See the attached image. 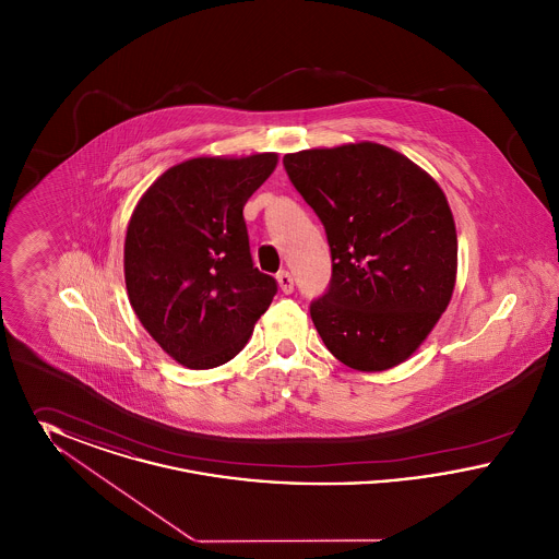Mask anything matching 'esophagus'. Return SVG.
<instances>
[{
	"instance_id": "1",
	"label": "esophagus",
	"mask_w": 559,
	"mask_h": 559,
	"mask_svg": "<svg viewBox=\"0 0 559 559\" xmlns=\"http://www.w3.org/2000/svg\"><path fill=\"white\" fill-rule=\"evenodd\" d=\"M276 281H278V287H281V292H293V276L289 274V272H287V270H281V272L276 274Z\"/></svg>"
}]
</instances>
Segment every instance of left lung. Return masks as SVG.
<instances>
[{
	"label": "left lung",
	"instance_id": "8db88e82",
	"mask_svg": "<svg viewBox=\"0 0 559 559\" xmlns=\"http://www.w3.org/2000/svg\"><path fill=\"white\" fill-rule=\"evenodd\" d=\"M283 163L331 247L329 292L310 306L324 346L354 371L399 367L454 292L456 228L444 190L417 163L367 140Z\"/></svg>",
	"mask_w": 559,
	"mask_h": 559
}]
</instances>
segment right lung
Segmentation results:
<instances>
[{
  "label": "right lung",
  "mask_w": 559,
  "mask_h": 559,
  "mask_svg": "<svg viewBox=\"0 0 559 559\" xmlns=\"http://www.w3.org/2000/svg\"><path fill=\"white\" fill-rule=\"evenodd\" d=\"M276 163V153L192 157L163 171L133 207L128 297L148 335L187 369L233 360L276 293L251 262L242 217Z\"/></svg>",
  "instance_id": "add662e5"
}]
</instances>
